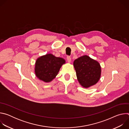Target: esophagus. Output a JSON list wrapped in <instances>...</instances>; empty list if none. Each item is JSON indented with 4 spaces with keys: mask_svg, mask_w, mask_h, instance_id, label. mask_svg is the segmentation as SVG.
<instances>
[{
    "mask_svg": "<svg viewBox=\"0 0 129 129\" xmlns=\"http://www.w3.org/2000/svg\"><path fill=\"white\" fill-rule=\"evenodd\" d=\"M67 62L68 63H70L71 62V57L70 56H67Z\"/></svg>",
    "mask_w": 129,
    "mask_h": 129,
    "instance_id": "obj_1",
    "label": "esophagus"
}]
</instances>
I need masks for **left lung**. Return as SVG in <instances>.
I'll list each match as a JSON object with an SVG mask.
<instances>
[{
  "label": "left lung",
  "instance_id": "1",
  "mask_svg": "<svg viewBox=\"0 0 129 129\" xmlns=\"http://www.w3.org/2000/svg\"><path fill=\"white\" fill-rule=\"evenodd\" d=\"M77 79L84 88H89L96 84L101 75V67L96 60L87 55L80 57L73 62Z\"/></svg>",
  "mask_w": 129,
  "mask_h": 129
}]
</instances>
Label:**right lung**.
Instances as JSON below:
<instances>
[{
    "label": "right lung",
    "instance_id": "obj_1",
    "mask_svg": "<svg viewBox=\"0 0 129 129\" xmlns=\"http://www.w3.org/2000/svg\"><path fill=\"white\" fill-rule=\"evenodd\" d=\"M65 60L56 57L52 54L48 53L37 59L35 63V72L39 80L49 83L52 81L58 75Z\"/></svg>",
    "mask_w": 129,
    "mask_h": 129
}]
</instances>
